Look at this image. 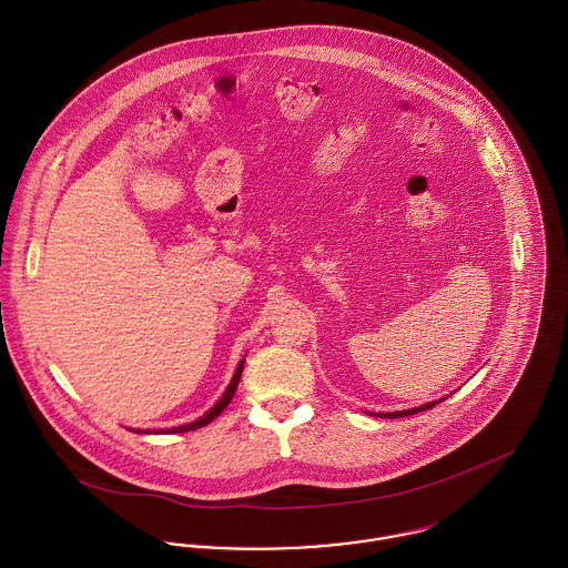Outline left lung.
Masks as SVG:
<instances>
[{
  "instance_id": "8db88e82",
  "label": "left lung",
  "mask_w": 568,
  "mask_h": 568,
  "mask_svg": "<svg viewBox=\"0 0 568 568\" xmlns=\"http://www.w3.org/2000/svg\"><path fill=\"white\" fill-rule=\"evenodd\" d=\"M437 403H428V405L417 406V408H406V410H394V413H378L381 417H405V415H415L419 410H428L430 406H435Z\"/></svg>"
}]
</instances>
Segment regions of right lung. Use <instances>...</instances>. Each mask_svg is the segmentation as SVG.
<instances>
[{"label": "right lung", "instance_id": "add662e5", "mask_svg": "<svg viewBox=\"0 0 568 568\" xmlns=\"http://www.w3.org/2000/svg\"><path fill=\"white\" fill-rule=\"evenodd\" d=\"M244 361H241V365H239V369H236V374H234V378H232V383H230V387L225 389V394L221 396V400L216 403V405L212 406L203 417H199V419H194V422H190V424H183V426H174V428H163V430H158V433H187V430H194V428H201V426H205V424H210L214 417H219L223 410H225V406L232 403V398H234V394H236V387H239V383H241V374H243ZM138 433H151V430H138Z\"/></svg>", "mask_w": 568, "mask_h": 568}]
</instances>
